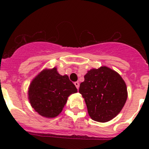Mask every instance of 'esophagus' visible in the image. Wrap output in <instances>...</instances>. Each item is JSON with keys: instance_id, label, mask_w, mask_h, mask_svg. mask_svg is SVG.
I'll return each mask as SVG.
<instances>
[{"instance_id": "esophagus-1", "label": "esophagus", "mask_w": 149, "mask_h": 149, "mask_svg": "<svg viewBox=\"0 0 149 149\" xmlns=\"http://www.w3.org/2000/svg\"><path fill=\"white\" fill-rule=\"evenodd\" d=\"M74 85H75V86L76 87L77 89L79 88V83H78V82H75Z\"/></svg>"}]
</instances>
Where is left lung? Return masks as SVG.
<instances>
[{
	"instance_id": "1",
	"label": "left lung",
	"mask_w": 149,
	"mask_h": 149,
	"mask_svg": "<svg viewBox=\"0 0 149 149\" xmlns=\"http://www.w3.org/2000/svg\"><path fill=\"white\" fill-rule=\"evenodd\" d=\"M80 83L79 92L85 99L89 116L105 123L122 110L127 98V87L121 76L107 66L91 69Z\"/></svg>"
}]
</instances>
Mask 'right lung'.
Returning a JSON list of instances; mask_svg holds the SVG:
<instances>
[{"mask_svg":"<svg viewBox=\"0 0 149 149\" xmlns=\"http://www.w3.org/2000/svg\"><path fill=\"white\" fill-rule=\"evenodd\" d=\"M78 91L68 76H61L56 68L45 69L33 80L29 88L31 107L40 116L54 118L62 111L70 95Z\"/></svg>","mask_w":149,"mask_h":149,"instance_id":"1","label":"right lung"}]
</instances>
